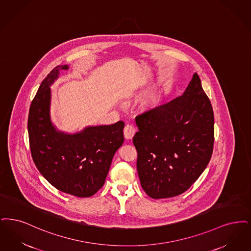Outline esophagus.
I'll return each instance as SVG.
<instances>
[{
    "label": "esophagus",
    "mask_w": 251,
    "mask_h": 251,
    "mask_svg": "<svg viewBox=\"0 0 251 251\" xmlns=\"http://www.w3.org/2000/svg\"><path fill=\"white\" fill-rule=\"evenodd\" d=\"M136 133V128L133 125H126L124 128V135H125V138L127 139V140H130L134 135Z\"/></svg>",
    "instance_id": "1"
}]
</instances>
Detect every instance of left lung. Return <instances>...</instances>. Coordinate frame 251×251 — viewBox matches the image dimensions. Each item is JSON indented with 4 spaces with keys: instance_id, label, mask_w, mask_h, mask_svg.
Returning <instances> with one entry per match:
<instances>
[{
    "instance_id": "obj_1",
    "label": "left lung",
    "mask_w": 251,
    "mask_h": 251,
    "mask_svg": "<svg viewBox=\"0 0 251 251\" xmlns=\"http://www.w3.org/2000/svg\"><path fill=\"white\" fill-rule=\"evenodd\" d=\"M137 170L153 199L178 196L203 173L214 146V112L195 73L181 97L136 117Z\"/></svg>"
}]
</instances>
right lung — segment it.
Wrapping results in <instances>:
<instances>
[{"label":"right lung","instance_id":"1","mask_svg":"<svg viewBox=\"0 0 251 251\" xmlns=\"http://www.w3.org/2000/svg\"><path fill=\"white\" fill-rule=\"evenodd\" d=\"M68 66H58L46 76L32 101L28 133L33 162L58 190L78 198L103 186L115 152L124 142L125 123L87 126L74 134L57 130L50 119V85Z\"/></svg>","mask_w":251,"mask_h":251}]
</instances>
